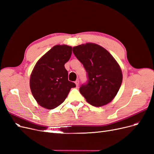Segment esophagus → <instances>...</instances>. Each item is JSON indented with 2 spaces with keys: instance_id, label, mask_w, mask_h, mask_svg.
<instances>
[{
  "instance_id": "esophagus-1",
  "label": "esophagus",
  "mask_w": 154,
  "mask_h": 154,
  "mask_svg": "<svg viewBox=\"0 0 154 154\" xmlns=\"http://www.w3.org/2000/svg\"><path fill=\"white\" fill-rule=\"evenodd\" d=\"M75 85H76V86L77 87V86H79V80H77V81L75 82Z\"/></svg>"
}]
</instances>
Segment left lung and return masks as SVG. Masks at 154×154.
<instances>
[{
    "mask_svg": "<svg viewBox=\"0 0 154 154\" xmlns=\"http://www.w3.org/2000/svg\"><path fill=\"white\" fill-rule=\"evenodd\" d=\"M72 50L88 72V84L79 89L81 95L95 107L111 102L120 90L123 79L116 59L106 48L93 43L79 45Z\"/></svg>",
    "mask_w": 154,
    "mask_h": 154,
    "instance_id": "left-lung-1",
    "label": "left lung"
}]
</instances>
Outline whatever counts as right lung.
I'll return each mask as SVG.
<instances>
[{"label":"right lung","mask_w":154,"mask_h":154,"mask_svg":"<svg viewBox=\"0 0 154 154\" xmlns=\"http://www.w3.org/2000/svg\"><path fill=\"white\" fill-rule=\"evenodd\" d=\"M72 47L57 45L39 59L30 76V88L39 106L53 109L61 104L75 84L68 81L65 64L72 55Z\"/></svg>","instance_id":"obj_1"}]
</instances>
